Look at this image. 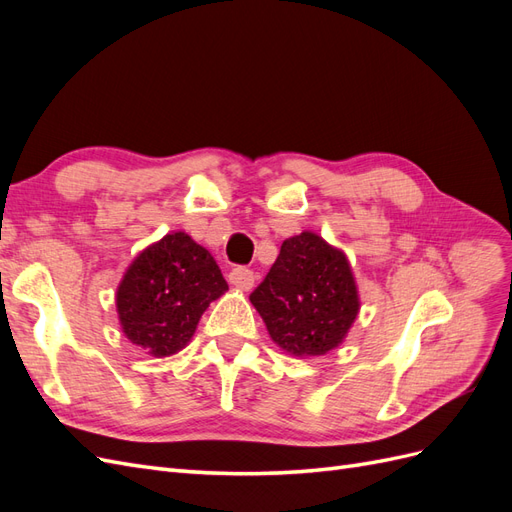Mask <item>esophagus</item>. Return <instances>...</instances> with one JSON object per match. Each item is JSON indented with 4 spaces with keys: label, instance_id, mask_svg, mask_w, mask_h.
I'll list each match as a JSON object with an SVG mask.
<instances>
[{
    "label": "esophagus",
    "instance_id": "1",
    "mask_svg": "<svg viewBox=\"0 0 512 512\" xmlns=\"http://www.w3.org/2000/svg\"><path fill=\"white\" fill-rule=\"evenodd\" d=\"M228 282L239 290H250L256 282V273L247 267H235L228 273Z\"/></svg>",
    "mask_w": 512,
    "mask_h": 512
}]
</instances>
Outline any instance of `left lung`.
Here are the masks:
<instances>
[{"label":"left lung","mask_w":512,"mask_h":512,"mask_svg":"<svg viewBox=\"0 0 512 512\" xmlns=\"http://www.w3.org/2000/svg\"><path fill=\"white\" fill-rule=\"evenodd\" d=\"M250 301L273 342L301 359L335 350L361 309L346 254L312 230L282 243Z\"/></svg>","instance_id":"left-lung-1"}]
</instances>
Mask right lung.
<instances>
[{
    "label": "right lung",
    "mask_w": 512,
    "mask_h": 512,
    "mask_svg": "<svg viewBox=\"0 0 512 512\" xmlns=\"http://www.w3.org/2000/svg\"><path fill=\"white\" fill-rule=\"evenodd\" d=\"M228 284L218 262L177 230L147 245L119 282L115 303L121 331L162 359L190 344L196 324Z\"/></svg>",
    "instance_id": "right-lung-1"
}]
</instances>
